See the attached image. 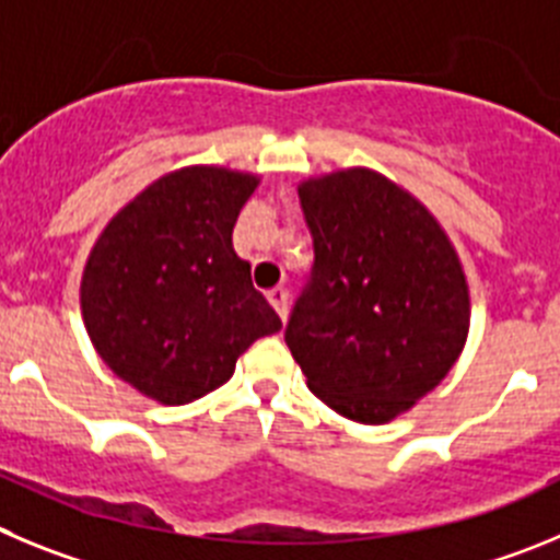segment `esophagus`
I'll list each match as a JSON object with an SVG mask.
<instances>
[{
	"label": "esophagus",
	"mask_w": 560,
	"mask_h": 560,
	"mask_svg": "<svg viewBox=\"0 0 560 560\" xmlns=\"http://www.w3.org/2000/svg\"><path fill=\"white\" fill-rule=\"evenodd\" d=\"M268 301L273 304V310L279 312L281 320H284L287 312H290V292H287L284 287H273V290L268 292Z\"/></svg>",
	"instance_id": "esophagus-1"
}]
</instances>
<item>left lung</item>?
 <instances>
[{
	"label": "left lung",
	"instance_id": "left-lung-1",
	"mask_svg": "<svg viewBox=\"0 0 560 560\" xmlns=\"http://www.w3.org/2000/svg\"><path fill=\"white\" fill-rule=\"evenodd\" d=\"M315 261L284 340L317 399L385 424L410 410L460 357L468 287L438 220L371 170L299 189Z\"/></svg>",
	"mask_w": 560,
	"mask_h": 560
}]
</instances>
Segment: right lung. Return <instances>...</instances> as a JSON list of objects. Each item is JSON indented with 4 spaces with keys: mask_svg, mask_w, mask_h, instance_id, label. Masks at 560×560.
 <instances>
[{
    "mask_svg": "<svg viewBox=\"0 0 560 560\" xmlns=\"http://www.w3.org/2000/svg\"><path fill=\"white\" fill-rule=\"evenodd\" d=\"M259 178L186 167L136 195L94 245L83 320L105 365L161 405H186L234 374L250 342L281 329L231 245Z\"/></svg>",
    "mask_w": 560,
    "mask_h": 560,
    "instance_id": "obj_1",
    "label": "right lung"
}]
</instances>
